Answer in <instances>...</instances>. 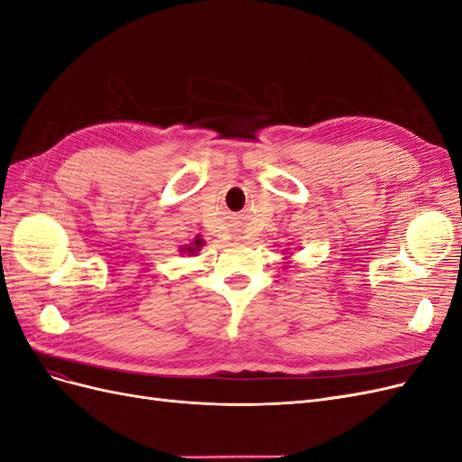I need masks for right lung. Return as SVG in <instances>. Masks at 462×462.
<instances>
[{
    "instance_id": "add662e5",
    "label": "right lung",
    "mask_w": 462,
    "mask_h": 462,
    "mask_svg": "<svg viewBox=\"0 0 462 462\" xmlns=\"http://www.w3.org/2000/svg\"><path fill=\"white\" fill-rule=\"evenodd\" d=\"M204 245V241L200 239V236H197V239H194L190 245H185V246H180L179 250H180V253H183V254H197L199 253V250H200V246Z\"/></svg>"
}]
</instances>
